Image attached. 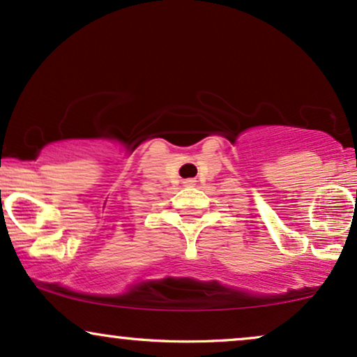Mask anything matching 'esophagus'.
<instances>
[{
    "label": "esophagus",
    "mask_w": 357,
    "mask_h": 357,
    "mask_svg": "<svg viewBox=\"0 0 357 357\" xmlns=\"http://www.w3.org/2000/svg\"><path fill=\"white\" fill-rule=\"evenodd\" d=\"M183 183H185V185H188V187H192V185H195V180L194 178H187V180H183Z\"/></svg>",
    "instance_id": "34e87169"
}]
</instances>
